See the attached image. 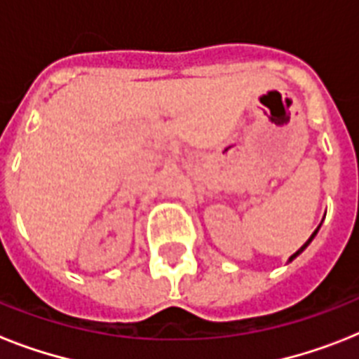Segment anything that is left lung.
<instances>
[{
    "mask_svg": "<svg viewBox=\"0 0 359 359\" xmlns=\"http://www.w3.org/2000/svg\"><path fill=\"white\" fill-rule=\"evenodd\" d=\"M318 229H320V225H318V227H317V229H315V233H313V235H311V236H309V240H307V242H306V244H304V245H302V248H300V250H298V251H296V253H294V255H290V257H289V262H290V261H294V259H296V257H298V255H300V253H302V251H304V250H306V248H307V245H309V244H311V240H313V238H315V236H317V233H318Z\"/></svg>",
    "mask_w": 359,
    "mask_h": 359,
    "instance_id": "1",
    "label": "left lung"
}]
</instances>
